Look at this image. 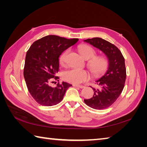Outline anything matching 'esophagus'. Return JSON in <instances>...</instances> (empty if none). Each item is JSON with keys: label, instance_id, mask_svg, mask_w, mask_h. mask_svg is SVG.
Instances as JSON below:
<instances>
[{"label": "esophagus", "instance_id": "34e87169", "mask_svg": "<svg viewBox=\"0 0 147 147\" xmlns=\"http://www.w3.org/2000/svg\"><path fill=\"white\" fill-rule=\"evenodd\" d=\"M73 86L78 87V88H84V87H85L83 85H73Z\"/></svg>", "mask_w": 147, "mask_h": 147}]
</instances>
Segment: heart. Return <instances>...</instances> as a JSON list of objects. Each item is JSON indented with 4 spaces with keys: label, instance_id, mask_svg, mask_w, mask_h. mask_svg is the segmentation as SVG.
I'll return each mask as SVG.
<instances>
[{
    "label": "heart",
    "instance_id": "1",
    "mask_svg": "<svg viewBox=\"0 0 147 147\" xmlns=\"http://www.w3.org/2000/svg\"><path fill=\"white\" fill-rule=\"evenodd\" d=\"M78 51L80 55L86 60H90L88 66L92 73L95 76H99L104 73L108 66V61L104 57H95L96 52L92 47L86 45H82L78 47ZM69 52L68 50L65 51L60 57V63L65 65L66 63V57ZM91 60H90V59ZM90 78L89 72L83 69L74 68L65 71L63 73V79L68 83L74 85H78Z\"/></svg>",
    "mask_w": 147,
    "mask_h": 147
}]
</instances>
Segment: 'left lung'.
Segmentation results:
<instances>
[{
    "mask_svg": "<svg viewBox=\"0 0 147 147\" xmlns=\"http://www.w3.org/2000/svg\"><path fill=\"white\" fill-rule=\"evenodd\" d=\"M84 42L100 50L108 59L107 71L96 81V86L92 88V98L84 99L85 104L94 109L102 110L110 107L123 90L126 78L124 58L116 46L101 38L87 39Z\"/></svg>",
    "mask_w": 147,
    "mask_h": 147,
    "instance_id": "8db88e82",
    "label": "left lung"
}]
</instances>
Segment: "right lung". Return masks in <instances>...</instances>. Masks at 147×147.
Listing matches in <instances>:
<instances>
[{
  "label": "right lung",
  "instance_id": "obj_1",
  "mask_svg": "<svg viewBox=\"0 0 147 147\" xmlns=\"http://www.w3.org/2000/svg\"><path fill=\"white\" fill-rule=\"evenodd\" d=\"M78 38L67 39L56 35H47L36 40L26 52L24 78L28 90L39 104L52 106L63 99L72 85L66 82L51 86L59 69V57L65 50L73 45Z\"/></svg>",
  "mask_w": 147,
  "mask_h": 147
}]
</instances>
